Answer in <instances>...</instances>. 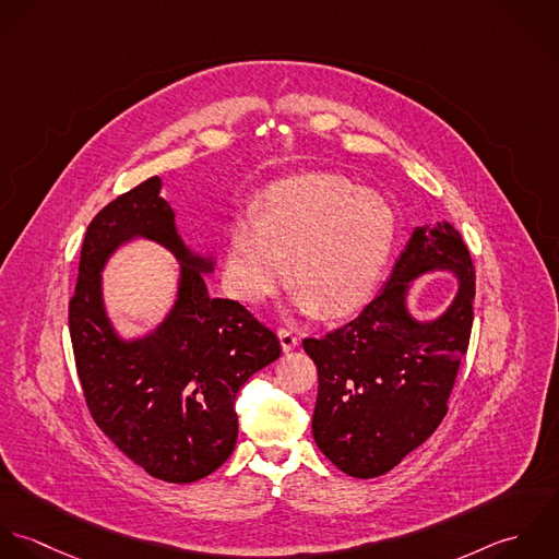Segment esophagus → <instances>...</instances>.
Wrapping results in <instances>:
<instances>
[{"label":"esophagus","instance_id":"obj_1","mask_svg":"<svg viewBox=\"0 0 559 559\" xmlns=\"http://www.w3.org/2000/svg\"><path fill=\"white\" fill-rule=\"evenodd\" d=\"M278 338H281V345H283L285 352L294 349V347L300 343L298 333H296L292 326H281V329H278Z\"/></svg>","mask_w":559,"mask_h":559}]
</instances>
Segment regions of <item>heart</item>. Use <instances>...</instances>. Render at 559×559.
<instances>
[{"instance_id": "obj_1", "label": "heart", "mask_w": 559, "mask_h": 559, "mask_svg": "<svg viewBox=\"0 0 559 559\" xmlns=\"http://www.w3.org/2000/svg\"><path fill=\"white\" fill-rule=\"evenodd\" d=\"M397 230L393 205L354 181L307 173L270 186L254 218L233 226L228 289L243 302L270 298L289 276L302 311L345 316L376 289Z\"/></svg>"}]
</instances>
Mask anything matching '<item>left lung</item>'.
<instances>
[{
    "mask_svg": "<svg viewBox=\"0 0 559 559\" xmlns=\"http://www.w3.org/2000/svg\"><path fill=\"white\" fill-rule=\"evenodd\" d=\"M449 269L461 289L435 323L405 309L407 285ZM475 267L449 223L415 228L380 294L329 335L302 341L318 367L313 439L343 473L378 477L426 443L447 415V402L473 326Z\"/></svg>",
    "mask_w": 559,
    "mask_h": 559,
    "instance_id": "8db88e82",
    "label": "left lung"
}]
</instances>
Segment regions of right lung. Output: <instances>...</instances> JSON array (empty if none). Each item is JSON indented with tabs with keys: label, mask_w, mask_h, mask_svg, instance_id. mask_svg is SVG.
I'll use <instances>...</instances> for the list:
<instances>
[{
	"label": "right lung",
	"mask_w": 559,
	"mask_h": 559,
	"mask_svg": "<svg viewBox=\"0 0 559 559\" xmlns=\"http://www.w3.org/2000/svg\"><path fill=\"white\" fill-rule=\"evenodd\" d=\"M159 188V177L146 179L88 224L69 331L95 424L148 475L190 484L233 453L237 391L281 356V343L243 305L210 296L203 272L214 263L186 248ZM133 236L173 249L182 261V278L178 302L160 329L122 342L103 309L100 270Z\"/></svg>",
	"instance_id": "add662e5"
}]
</instances>
